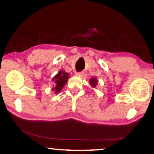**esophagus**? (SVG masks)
<instances>
[{
	"instance_id": "obj_1",
	"label": "esophagus",
	"mask_w": 154,
	"mask_h": 154,
	"mask_svg": "<svg viewBox=\"0 0 154 154\" xmlns=\"http://www.w3.org/2000/svg\"><path fill=\"white\" fill-rule=\"evenodd\" d=\"M84 73L82 72H76L75 73V75H78V76H82L83 75Z\"/></svg>"
}]
</instances>
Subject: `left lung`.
I'll return each mask as SVG.
<instances>
[{"label":"left lung","instance_id":"1","mask_svg":"<svg viewBox=\"0 0 154 154\" xmlns=\"http://www.w3.org/2000/svg\"><path fill=\"white\" fill-rule=\"evenodd\" d=\"M89 82H90V85L91 86V87H96V85H98V80L96 79V78H92L90 80H89Z\"/></svg>","mask_w":154,"mask_h":154}]
</instances>
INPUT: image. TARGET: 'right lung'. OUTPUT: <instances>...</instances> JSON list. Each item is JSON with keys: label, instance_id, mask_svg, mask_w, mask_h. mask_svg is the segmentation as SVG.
I'll return each mask as SVG.
<instances>
[{"label": "right lung", "instance_id": "obj_1", "mask_svg": "<svg viewBox=\"0 0 154 154\" xmlns=\"http://www.w3.org/2000/svg\"><path fill=\"white\" fill-rule=\"evenodd\" d=\"M69 74L65 72V71H59L58 74H56L52 79V81L54 82L55 85H54L52 90L57 94L62 90L63 87L67 83L68 79H69Z\"/></svg>", "mask_w": 154, "mask_h": 154}]
</instances>
